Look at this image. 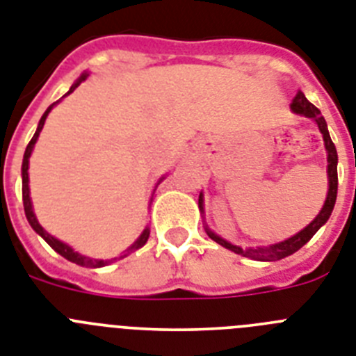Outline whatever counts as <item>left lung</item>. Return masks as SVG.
I'll use <instances>...</instances> for the list:
<instances>
[{"label":"left lung","mask_w":356,"mask_h":356,"mask_svg":"<svg viewBox=\"0 0 356 356\" xmlns=\"http://www.w3.org/2000/svg\"><path fill=\"white\" fill-rule=\"evenodd\" d=\"M291 112L297 113V115H304V118L313 119V121L316 122L318 130H321L322 139H324L325 154H327V195H325L324 206H322V210L318 211V215H316L312 222L307 224L306 228L300 229L298 234H295L293 237L286 238V241H282V243L270 244V246H257V248L235 246V244L228 243L226 238L219 237L215 232H211V229L208 228V224H204L206 234H208V237H210L211 241H215V243L224 246L226 250H229V252L237 253V255L248 257V259H253V261L271 262V261H280V259H284V257L288 255H293L295 252H298V250H300V248H302L304 244H306L325 222H327L331 211H333V208H335L337 188H339V177H337V163H339V155H337V148L335 145H333V141H331L330 132H327L325 119L322 118L321 110L306 99V95H304L302 92H298V94L295 95L293 103H291ZM199 210H201V213H204V199H202V193L199 195Z\"/></svg>","instance_id":"8db88e82"}]
</instances>
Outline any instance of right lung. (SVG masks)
<instances>
[{
    "label": "right lung",
    "instance_id": "right-lung-1",
    "mask_svg": "<svg viewBox=\"0 0 356 356\" xmlns=\"http://www.w3.org/2000/svg\"><path fill=\"white\" fill-rule=\"evenodd\" d=\"M88 76H90L88 72H83L81 77H79V79H77V81L70 86V90H68L67 94L63 95V97H67L68 94H72V92L76 90L77 86L81 85V83L85 81V79ZM59 101H61V99H59ZM59 101H58V103H59ZM58 103L50 104L49 108H47V112H44L43 115H41L40 124H38V130H35V134H34V137H32V139H31V143L26 145L25 155H23V164H21V177H23V206H25L26 220H29V224H31L32 229H34L35 234L40 235V237H43L44 241H47V244H49V246L52 248L54 252H58L59 255L65 257L67 261L74 262V264L85 266V268H103V266H108V264H112V262H115V261H118V259H124V257H128L132 252H136V250H139V248L145 246L146 241H148V237H150V228L146 226V228L143 229V234L139 235V238H137L136 243H134L132 246L128 248L127 252L122 253V255L113 257V259H108V261H103V259H90V257L81 255V253L74 252V250H72V246H68V244L61 243L59 238H56V237H54V235H50L49 232H47V229H44L43 226H41L40 220H38V217H35V213H34V208H32L31 188H29V159H31V155H32V150H34L35 141H38V137H40L41 130H43V124H44V121H47V115H49L50 110H52L54 106H56V104H58ZM163 179H164V175L159 179V181H157V184H159L161 181H163ZM155 188H157V186H155ZM154 192H155V190H154Z\"/></svg>",
    "mask_w": 356,
    "mask_h": 356
}]
</instances>
